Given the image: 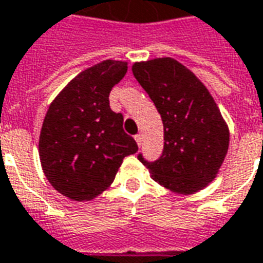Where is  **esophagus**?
<instances>
[{"mask_svg": "<svg viewBox=\"0 0 263 263\" xmlns=\"http://www.w3.org/2000/svg\"><path fill=\"white\" fill-rule=\"evenodd\" d=\"M134 139H136V141H137V144L140 145V147H141V144H143V134H136V136H134Z\"/></svg>", "mask_w": 263, "mask_h": 263, "instance_id": "1", "label": "esophagus"}]
</instances>
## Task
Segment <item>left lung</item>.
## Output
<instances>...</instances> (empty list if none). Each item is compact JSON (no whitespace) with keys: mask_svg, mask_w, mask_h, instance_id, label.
I'll use <instances>...</instances> for the list:
<instances>
[{"mask_svg":"<svg viewBox=\"0 0 263 263\" xmlns=\"http://www.w3.org/2000/svg\"><path fill=\"white\" fill-rule=\"evenodd\" d=\"M132 70L164 124L160 158H137L172 192L200 191L214 179L229 150V129L214 99L192 71L170 57L136 63Z\"/></svg>","mask_w":263,"mask_h":263,"instance_id":"obj_1","label":"left lung"}]
</instances>
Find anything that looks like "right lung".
<instances>
[{
    "label": "right lung",
    "mask_w": 263,
    "mask_h": 263,
    "mask_svg": "<svg viewBox=\"0 0 263 263\" xmlns=\"http://www.w3.org/2000/svg\"><path fill=\"white\" fill-rule=\"evenodd\" d=\"M124 61L82 71L51 102L39 140L42 168L51 186L72 200H91L116 176L124 157L139 150L123 130L109 93L126 74Z\"/></svg>",
    "instance_id": "1"
}]
</instances>
